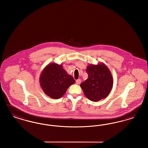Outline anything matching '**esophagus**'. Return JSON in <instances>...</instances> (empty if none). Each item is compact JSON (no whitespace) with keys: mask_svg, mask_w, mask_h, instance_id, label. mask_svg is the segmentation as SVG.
<instances>
[{"mask_svg":"<svg viewBox=\"0 0 148 148\" xmlns=\"http://www.w3.org/2000/svg\"><path fill=\"white\" fill-rule=\"evenodd\" d=\"M76 83H77V84H80L81 83V79H79L77 80H76Z\"/></svg>","mask_w":148,"mask_h":148,"instance_id":"1","label":"esophagus"}]
</instances>
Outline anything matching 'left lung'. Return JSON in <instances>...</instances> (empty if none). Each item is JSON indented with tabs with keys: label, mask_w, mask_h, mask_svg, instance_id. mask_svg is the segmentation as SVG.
<instances>
[{
	"label": "left lung",
	"mask_w": 148,
	"mask_h": 148,
	"mask_svg": "<svg viewBox=\"0 0 148 148\" xmlns=\"http://www.w3.org/2000/svg\"><path fill=\"white\" fill-rule=\"evenodd\" d=\"M88 79L81 83L85 97L92 101H98L106 98L111 92L113 85L112 73L105 64L88 65Z\"/></svg>",
	"instance_id": "obj_1"
}]
</instances>
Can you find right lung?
Instances as JSON below:
<instances>
[{
	"label": "right lung",
	"instance_id": "right-lung-1",
	"mask_svg": "<svg viewBox=\"0 0 148 148\" xmlns=\"http://www.w3.org/2000/svg\"><path fill=\"white\" fill-rule=\"evenodd\" d=\"M39 82L44 93L51 98H62L68 88L75 81L63 69L61 64L51 63L42 70Z\"/></svg>",
	"mask_w": 148,
	"mask_h": 148
}]
</instances>
